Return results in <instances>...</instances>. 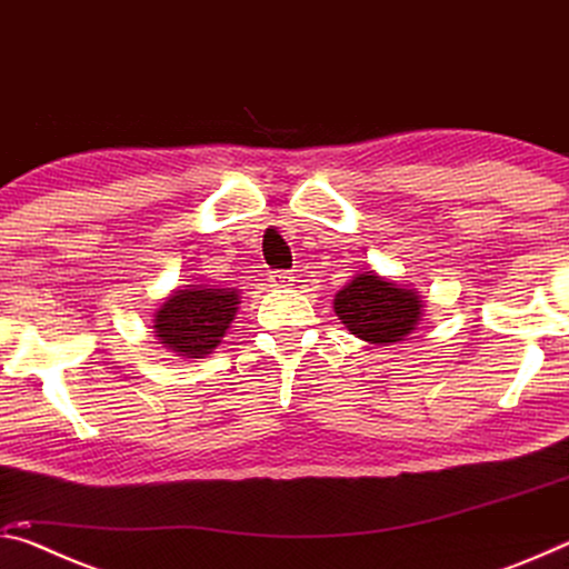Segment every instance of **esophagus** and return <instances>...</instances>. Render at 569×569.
<instances>
[{"mask_svg": "<svg viewBox=\"0 0 569 569\" xmlns=\"http://www.w3.org/2000/svg\"><path fill=\"white\" fill-rule=\"evenodd\" d=\"M296 276L291 271H271V276H268V283L276 286V288H288L293 286Z\"/></svg>", "mask_w": 569, "mask_h": 569, "instance_id": "34e87169", "label": "esophagus"}]
</instances>
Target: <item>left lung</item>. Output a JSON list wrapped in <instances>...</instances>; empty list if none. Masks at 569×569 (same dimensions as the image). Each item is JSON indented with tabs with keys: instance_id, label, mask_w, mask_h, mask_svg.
I'll return each instance as SVG.
<instances>
[{
	"instance_id": "obj_1",
	"label": "left lung",
	"mask_w": 569,
	"mask_h": 569,
	"mask_svg": "<svg viewBox=\"0 0 569 569\" xmlns=\"http://www.w3.org/2000/svg\"><path fill=\"white\" fill-rule=\"evenodd\" d=\"M333 308L353 336L369 343L389 346L403 341L417 329L421 298L409 288L389 283L373 271H366L336 293Z\"/></svg>"
}]
</instances>
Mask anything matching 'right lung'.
<instances>
[{"mask_svg":"<svg viewBox=\"0 0 569 569\" xmlns=\"http://www.w3.org/2000/svg\"><path fill=\"white\" fill-rule=\"evenodd\" d=\"M238 303L236 288H182L156 313L158 341L186 359H203L226 336Z\"/></svg>","mask_w":569,"mask_h":569,"instance_id":"right-lung-1","label":"right lung"}]
</instances>
